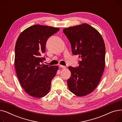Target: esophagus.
I'll return each mask as SVG.
<instances>
[{"label":"esophagus","instance_id":"1","mask_svg":"<svg viewBox=\"0 0 122 122\" xmlns=\"http://www.w3.org/2000/svg\"><path fill=\"white\" fill-rule=\"evenodd\" d=\"M60 66V67H61V68H63V69H65L66 67V66H63V65H60L59 66Z\"/></svg>","mask_w":122,"mask_h":122}]
</instances>
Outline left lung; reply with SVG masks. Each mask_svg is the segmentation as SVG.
I'll return each mask as SVG.
<instances>
[{"label":"left lung","mask_w":122,"mask_h":122,"mask_svg":"<svg viewBox=\"0 0 122 122\" xmlns=\"http://www.w3.org/2000/svg\"><path fill=\"white\" fill-rule=\"evenodd\" d=\"M63 32L71 45L73 55H79V66H69V90L83 97L97 87L105 68V46L99 32L87 24L65 28Z\"/></svg>","instance_id":"left-lung-1"}]
</instances>
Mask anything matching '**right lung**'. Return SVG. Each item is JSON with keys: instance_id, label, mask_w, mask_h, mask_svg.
<instances>
[{"instance_id": "right-lung-1", "label": "right lung", "mask_w": 122, "mask_h": 122, "mask_svg": "<svg viewBox=\"0 0 122 122\" xmlns=\"http://www.w3.org/2000/svg\"><path fill=\"white\" fill-rule=\"evenodd\" d=\"M59 28L36 25L19 35L15 47V67L19 82L31 97L41 98L49 92L57 66L44 64L46 43Z\"/></svg>"}]
</instances>
